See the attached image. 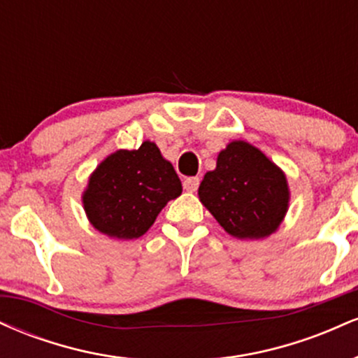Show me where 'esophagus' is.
Segmentation results:
<instances>
[{
    "mask_svg": "<svg viewBox=\"0 0 358 358\" xmlns=\"http://www.w3.org/2000/svg\"><path fill=\"white\" fill-rule=\"evenodd\" d=\"M199 185H200L199 176H188V178L183 180V188L187 192H196Z\"/></svg>",
    "mask_w": 358,
    "mask_h": 358,
    "instance_id": "esophagus-1",
    "label": "esophagus"
}]
</instances>
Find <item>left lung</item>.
Returning a JSON list of instances; mask_svg holds the SVG:
<instances>
[{
    "label": "left lung",
    "instance_id": "left-lung-1",
    "mask_svg": "<svg viewBox=\"0 0 358 358\" xmlns=\"http://www.w3.org/2000/svg\"><path fill=\"white\" fill-rule=\"evenodd\" d=\"M200 202L237 239H264L278 231L289 203L286 176L245 141L229 143L199 187Z\"/></svg>",
    "mask_w": 358,
    "mask_h": 358
}]
</instances>
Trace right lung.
I'll return each instance as SVG.
<instances>
[{
  "instance_id": "obj_1",
  "label": "right lung",
  "mask_w": 358,
  "mask_h": 358,
  "mask_svg": "<svg viewBox=\"0 0 358 358\" xmlns=\"http://www.w3.org/2000/svg\"><path fill=\"white\" fill-rule=\"evenodd\" d=\"M182 195L175 168L145 141L138 150L109 155L89 178L82 195L94 229L114 239H138L155 224L162 208Z\"/></svg>"
}]
</instances>
